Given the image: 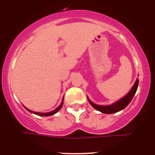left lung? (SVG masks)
Returning <instances> with one entry per match:
<instances>
[{
	"label": "left lung",
	"mask_w": 155,
	"mask_h": 155,
	"mask_svg": "<svg viewBox=\"0 0 155 155\" xmlns=\"http://www.w3.org/2000/svg\"><path fill=\"white\" fill-rule=\"evenodd\" d=\"M138 79L136 80V83L135 84L133 85V87L131 89L130 91L129 92V93L127 94V95L124 96V97H122L121 100H120L117 102L114 103V104L110 105V106H98V105H96L93 103L91 102L89 98H87V100L90 104L92 105V106L95 109L97 110V111L102 112V113L104 114H114L116 113V112H118L121 111V110L124 109L126 106L128 105L130 101H132L133 96L135 95L136 94L137 89H138Z\"/></svg>",
	"instance_id": "obj_1"
}]
</instances>
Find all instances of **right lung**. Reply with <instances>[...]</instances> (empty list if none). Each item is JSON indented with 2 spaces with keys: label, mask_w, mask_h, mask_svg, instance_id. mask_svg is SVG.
Returning a JSON list of instances; mask_svg holds the SVG:
<instances>
[{
  "label": "right lung",
  "mask_w": 155,
  "mask_h": 155,
  "mask_svg": "<svg viewBox=\"0 0 155 155\" xmlns=\"http://www.w3.org/2000/svg\"><path fill=\"white\" fill-rule=\"evenodd\" d=\"M63 101H62V103H61V104H60V106H58V107L56 108V109H54V111H51V112H49V113H38V112H33V111H31V110L28 109V108H26L27 110H28V111H29L30 112H31V113H33V114H36V115H38V116H44V117H47V116H51V115H53V114H54L55 113H57V112H58V111H59V110L60 109V108H61L62 106H63Z\"/></svg>",
  "instance_id": "add662e5"
}]
</instances>
